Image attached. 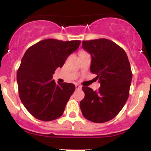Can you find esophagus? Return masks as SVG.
I'll use <instances>...</instances> for the list:
<instances>
[{"label": "esophagus", "mask_w": 151, "mask_h": 151, "mask_svg": "<svg viewBox=\"0 0 151 151\" xmlns=\"http://www.w3.org/2000/svg\"><path fill=\"white\" fill-rule=\"evenodd\" d=\"M75 88H76V89H77V90H80L82 88V85H78V84H76L75 85Z\"/></svg>", "instance_id": "obj_1"}]
</instances>
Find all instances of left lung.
I'll return each instance as SVG.
<instances>
[{
    "label": "left lung",
    "instance_id": "8db88e82",
    "mask_svg": "<svg viewBox=\"0 0 151 151\" xmlns=\"http://www.w3.org/2000/svg\"><path fill=\"white\" fill-rule=\"evenodd\" d=\"M83 48L91 54V71L96 74L101 86L98 91L83 87L85 97L80 109L87 120L102 123L113 119L129 96L132 72L123 48L106 39L83 41Z\"/></svg>",
    "mask_w": 151,
    "mask_h": 151
}]
</instances>
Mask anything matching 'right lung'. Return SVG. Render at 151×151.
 <instances>
[{
  "label": "right lung",
  "instance_id": "right-lung-1",
  "mask_svg": "<svg viewBox=\"0 0 151 151\" xmlns=\"http://www.w3.org/2000/svg\"><path fill=\"white\" fill-rule=\"evenodd\" d=\"M80 41L47 39L26 50L17 72L21 101L34 118L51 121L60 118L75 90L71 83H56L52 74L64 64Z\"/></svg>",
  "mask_w": 151,
  "mask_h": 151
}]
</instances>
